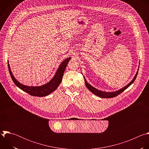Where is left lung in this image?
<instances>
[{
	"label": "left lung",
	"instance_id": "obj_1",
	"mask_svg": "<svg viewBox=\"0 0 149 149\" xmlns=\"http://www.w3.org/2000/svg\"><path fill=\"white\" fill-rule=\"evenodd\" d=\"M137 74H138V71L137 72L135 77H134V78L133 79V80L129 83L126 86H125L124 87H123V88L118 90V91H114V92H104V91H100V90H98L97 89L95 88L94 87H93V86H91L90 84H89L87 81H86V79H85L84 78V81H85V83H86V86H87V88L91 91L94 94L100 97H101V98H113V97H115L116 96H117L118 95H119L120 94H121L122 92H123L125 90H126L127 88H128L130 86H131V84H132L133 83V82L135 81L136 77H137Z\"/></svg>",
	"mask_w": 149,
	"mask_h": 149
}]
</instances>
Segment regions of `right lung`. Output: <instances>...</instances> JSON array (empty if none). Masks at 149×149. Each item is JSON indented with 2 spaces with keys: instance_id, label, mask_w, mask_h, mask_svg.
<instances>
[{
  "instance_id": "1",
  "label": "right lung",
  "mask_w": 149,
  "mask_h": 149,
  "mask_svg": "<svg viewBox=\"0 0 149 149\" xmlns=\"http://www.w3.org/2000/svg\"><path fill=\"white\" fill-rule=\"evenodd\" d=\"M70 59H71V58L70 57L63 61L61 63L60 66L59 67L57 71L56 72L55 75L52 78V79L49 82L44 85V86H39V87H29V86H24V85L20 84L15 78L14 76L13 75L9 63H8V68H9V71L12 81L15 84L16 86L18 87L20 89H21L24 91L28 93L29 94L32 96L44 97L50 94L58 88L59 85L61 84L62 81L63 72H64L65 70L68 65V63Z\"/></svg>"
}]
</instances>
